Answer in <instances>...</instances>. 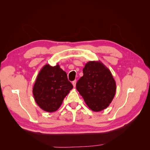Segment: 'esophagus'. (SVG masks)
I'll return each mask as SVG.
<instances>
[{"label":"esophagus","instance_id":"34e87169","mask_svg":"<svg viewBox=\"0 0 150 150\" xmlns=\"http://www.w3.org/2000/svg\"><path fill=\"white\" fill-rule=\"evenodd\" d=\"M76 82H77V81L76 80H75V81H73V82H72V84H73V87H75V86H76Z\"/></svg>","mask_w":150,"mask_h":150}]
</instances>
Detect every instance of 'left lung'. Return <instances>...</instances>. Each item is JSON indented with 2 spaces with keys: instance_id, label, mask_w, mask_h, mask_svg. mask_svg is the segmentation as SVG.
<instances>
[{
  "instance_id": "8db88e82",
  "label": "left lung",
  "mask_w": 150,
  "mask_h": 150,
  "mask_svg": "<svg viewBox=\"0 0 150 150\" xmlns=\"http://www.w3.org/2000/svg\"><path fill=\"white\" fill-rule=\"evenodd\" d=\"M76 88L87 106L97 112L109 106L115 95L116 82L110 70L100 61H90L86 64Z\"/></svg>"
}]
</instances>
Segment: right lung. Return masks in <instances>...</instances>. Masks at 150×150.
Returning a JSON list of instances; mask_svg holds the SVG:
<instances>
[{
  "mask_svg": "<svg viewBox=\"0 0 150 150\" xmlns=\"http://www.w3.org/2000/svg\"><path fill=\"white\" fill-rule=\"evenodd\" d=\"M73 88L66 73L59 64L55 66L46 64L37 75L33 95L38 106L51 113L59 109Z\"/></svg>",
  "mask_w": 150,
  "mask_h": 150,
  "instance_id": "right-lung-1",
  "label": "right lung"
}]
</instances>
